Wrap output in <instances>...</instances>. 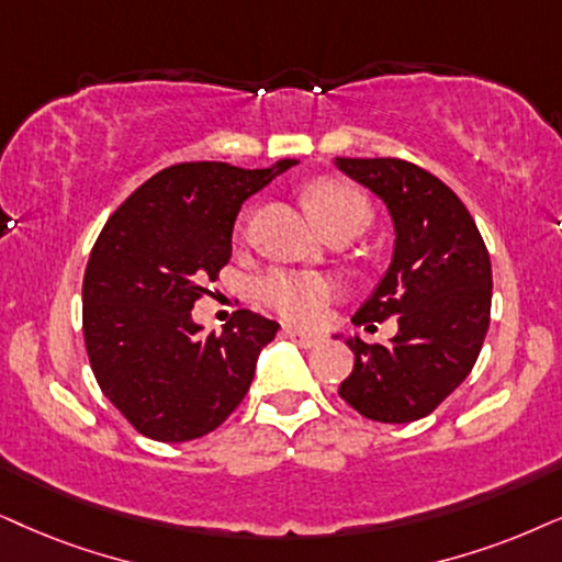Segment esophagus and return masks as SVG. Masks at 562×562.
Masks as SVG:
<instances>
[{
    "label": "esophagus",
    "instance_id": "obj_1",
    "mask_svg": "<svg viewBox=\"0 0 562 562\" xmlns=\"http://www.w3.org/2000/svg\"><path fill=\"white\" fill-rule=\"evenodd\" d=\"M282 337L290 339V342H295L297 347H303V350H311V347H316L318 342H322V337H318V334L293 329V326H285V329H282Z\"/></svg>",
    "mask_w": 562,
    "mask_h": 562
}]
</instances>
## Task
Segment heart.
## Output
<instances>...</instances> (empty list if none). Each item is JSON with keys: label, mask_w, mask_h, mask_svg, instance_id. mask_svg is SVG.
<instances>
[{"label": "heart", "mask_w": 562, "mask_h": 562, "mask_svg": "<svg viewBox=\"0 0 562 562\" xmlns=\"http://www.w3.org/2000/svg\"><path fill=\"white\" fill-rule=\"evenodd\" d=\"M311 215L324 233L342 225H358L360 231L371 223V202L360 189L345 181L324 179L311 183L305 191ZM337 280L318 272H295V269H274L261 277L254 288L257 301L274 314L295 324H311L322 316L326 303L337 295Z\"/></svg>", "instance_id": "b5f03b06"}]
</instances>
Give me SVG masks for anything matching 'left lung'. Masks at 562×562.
I'll use <instances>...</instances> for the list:
<instances>
[{
    "label": "left lung",
    "instance_id": "1",
    "mask_svg": "<svg viewBox=\"0 0 562 562\" xmlns=\"http://www.w3.org/2000/svg\"><path fill=\"white\" fill-rule=\"evenodd\" d=\"M394 223V257L355 324L400 316L389 345L350 337L339 396L375 423L430 415L477 363L490 326L493 269L470 210L443 181L400 158H334Z\"/></svg>",
    "mask_w": 562,
    "mask_h": 562
}]
</instances>
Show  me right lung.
Listing matches in <instances>:
<instances>
[{"instance_id": "right-lung-1", "label": "right lung", "mask_w": 562, "mask_h": 562, "mask_svg": "<svg viewBox=\"0 0 562 562\" xmlns=\"http://www.w3.org/2000/svg\"><path fill=\"white\" fill-rule=\"evenodd\" d=\"M290 166L179 162L103 225L82 280L85 347L101 392L142 436H207L251 386L280 324L240 308L223 331L204 334L191 308L231 261L240 204Z\"/></svg>"}]
</instances>
